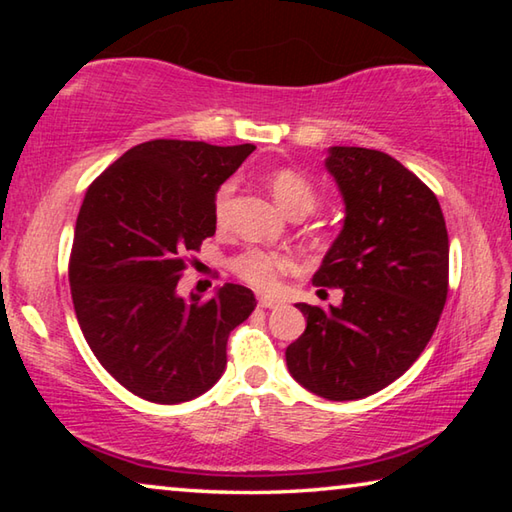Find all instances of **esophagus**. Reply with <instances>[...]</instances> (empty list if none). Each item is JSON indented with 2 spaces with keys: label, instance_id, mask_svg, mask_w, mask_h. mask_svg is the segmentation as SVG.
Masks as SVG:
<instances>
[{
  "label": "esophagus",
  "instance_id": "obj_1",
  "mask_svg": "<svg viewBox=\"0 0 512 512\" xmlns=\"http://www.w3.org/2000/svg\"><path fill=\"white\" fill-rule=\"evenodd\" d=\"M280 305H282V300H277L273 296H259V307L275 309V307H280Z\"/></svg>",
  "mask_w": 512,
  "mask_h": 512
}]
</instances>
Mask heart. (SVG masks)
Returning a JSON list of instances; mask_svg holds the SVG:
<instances>
[{
  "instance_id": "1",
  "label": "heart",
  "mask_w": 512,
  "mask_h": 512,
  "mask_svg": "<svg viewBox=\"0 0 512 512\" xmlns=\"http://www.w3.org/2000/svg\"><path fill=\"white\" fill-rule=\"evenodd\" d=\"M268 187L275 196L277 205L282 207L289 216L305 212L309 214L316 207L318 194L311 180L296 169H277L268 176ZM230 198H232V185H223L216 194L214 201V216L216 223L225 225L230 212ZM296 268L293 257L284 253H273V250L264 248H248L244 253L232 259V271H235L241 280L253 284L257 289H275L280 284V277L284 273H291Z\"/></svg>"
}]
</instances>
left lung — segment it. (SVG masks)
<instances>
[{"mask_svg":"<svg viewBox=\"0 0 512 512\" xmlns=\"http://www.w3.org/2000/svg\"><path fill=\"white\" fill-rule=\"evenodd\" d=\"M325 169L345 219L314 273L339 307L298 302L305 332L287 348L291 377L325 400H361L402 377L447 300L449 239L438 198L388 153L329 146Z\"/></svg>","mask_w":512,"mask_h":512,"instance_id":"left-lung-1","label":"left lung"}]
</instances>
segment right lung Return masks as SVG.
<instances>
[{
  "label": "right lung",
  "mask_w": 512,
  "mask_h": 512,
  "mask_svg": "<svg viewBox=\"0 0 512 512\" xmlns=\"http://www.w3.org/2000/svg\"><path fill=\"white\" fill-rule=\"evenodd\" d=\"M253 151L144 142L85 192L69 257L76 318L101 366L142 400L180 404L210 391L230 332L253 314L241 284L210 300L178 293L187 253L216 232V192Z\"/></svg>",
  "instance_id": "right-lung-1"
}]
</instances>
